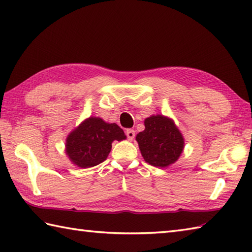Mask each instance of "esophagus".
I'll list each match as a JSON object with an SVG mask.
<instances>
[{"mask_svg":"<svg viewBox=\"0 0 252 252\" xmlns=\"http://www.w3.org/2000/svg\"><path fill=\"white\" fill-rule=\"evenodd\" d=\"M126 136H127V138H129L130 141H132L133 138H134V136H135V131L132 130V129H127V130L126 131Z\"/></svg>","mask_w":252,"mask_h":252,"instance_id":"esophagus-1","label":"esophagus"}]
</instances>
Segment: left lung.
<instances>
[{"mask_svg": "<svg viewBox=\"0 0 252 252\" xmlns=\"http://www.w3.org/2000/svg\"><path fill=\"white\" fill-rule=\"evenodd\" d=\"M145 130L136 135L144 160L154 167L165 168L174 163L184 148V137L172 119L162 115L148 117Z\"/></svg>", "mask_w": 252, "mask_h": 252, "instance_id": "left-lung-1", "label": "left lung"}]
</instances>
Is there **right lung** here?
<instances>
[{
    "label": "right lung",
    "mask_w": 252,
    "mask_h": 252,
    "mask_svg": "<svg viewBox=\"0 0 252 252\" xmlns=\"http://www.w3.org/2000/svg\"><path fill=\"white\" fill-rule=\"evenodd\" d=\"M126 136L116 123H107L98 117H90L76 127L66 140V154L79 168H91L107 159L114 141Z\"/></svg>",
    "instance_id": "obj_1"
}]
</instances>
